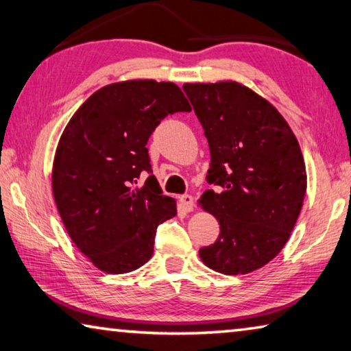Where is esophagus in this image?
<instances>
[{"mask_svg":"<svg viewBox=\"0 0 351 351\" xmlns=\"http://www.w3.org/2000/svg\"><path fill=\"white\" fill-rule=\"evenodd\" d=\"M180 203L182 206V209L186 210V212H192L193 210V198H192V195H181Z\"/></svg>","mask_w":351,"mask_h":351,"instance_id":"1","label":"esophagus"}]
</instances>
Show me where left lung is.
<instances>
[{"label": "left lung", "instance_id": "left-lung-1", "mask_svg": "<svg viewBox=\"0 0 351 351\" xmlns=\"http://www.w3.org/2000/svg\"><path fill=\"white\" fill-rule=\"evenodd\" d=\"M209 142L201 207L219 223V235L199 257L221 274H247L282 251L306 192L299 142L268 100L239 82L182 86Z\"/></svg>", "mask_w": 351, "mask_h": 351}]
</instances>
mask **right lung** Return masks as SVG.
Wrapping results in <instances>:
<instances>
[{
    "mask_svg": "<svg viewBox=\"0 0 351 351\" xmlns=\"http://www.w3.org/2000/svg\"><path fill=\"white\" fill-rule=\"evenodd\" d=\"M190 110L175 83L127 80L100 88L68 122L52 193L71 240L100 271L141 268L152 258L158 226L176 215L145 145L165 116ZM142 173L149 176L141 184Z\"/></svg>",
    "mask_w": 351,
    "mask_h": 351,
    "instance_id": "right-lung-1",
    "label": "right lung"
}]
</instances>
